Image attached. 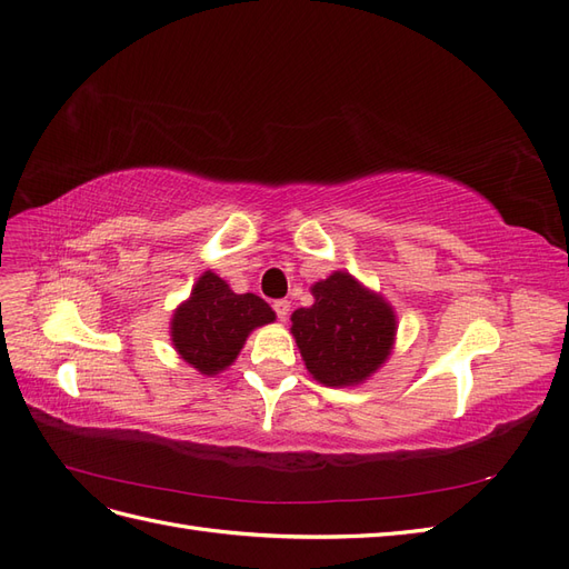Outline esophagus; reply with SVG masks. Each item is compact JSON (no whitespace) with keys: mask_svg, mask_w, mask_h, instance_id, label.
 <instances>
[{"mask_svg":"<svg viewBox=\"0 0 569 569\" xmlns=\"http://www.w3.org/2000/svg\"><path fill=\"white\" fill-rule=\"evenodd\" d=\"M272 308H274V313H278V318H280L282 322L289 318V301L280 299V301H274V303H272Z\"/></svg>","mask_w":569,"mask_h":569,"instance_id":"esophagus-1","label":"esophagus"}]
</instances>
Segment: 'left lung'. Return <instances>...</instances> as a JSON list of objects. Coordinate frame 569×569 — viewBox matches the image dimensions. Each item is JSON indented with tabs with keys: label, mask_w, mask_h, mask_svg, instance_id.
Wrapping results in <instances>:
<instances>
[{
	"label": "left lung",
	"mask_w": 569,
	"mask_h": 569,
	"mask_svg": "<svg viewBox=\"0 0 569 569\" xmlns=\"http://www.w3.org/2000/svg\"><path fill=\"white\" fill-rule=\"evenodd\" d=\"M311 295L313 306L291 313L306 370L325 387L363 385L391 356L399 330L393 306L347 270L316 282Z\"/></svg>",
	"instance_id": "1"
}]
</instances>
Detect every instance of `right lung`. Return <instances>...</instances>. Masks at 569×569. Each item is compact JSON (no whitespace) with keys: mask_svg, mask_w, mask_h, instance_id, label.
Listing matches in <instances>:
<instances>
[{"mask_svg":"<svg viewBox=\"0 0 569 569\" xmlns=\"http://www.w3.org/2000/svg\"><path fill=\"white\" fill-rule=\"evenodd\" d=\"M272 320L274 311L261 297L234 295L213 270H203L192 295L173 311L168 330L184 363L213 377L234 363L256 327Z\"/></svg>","mask_w":569,"mask_h":569,"instance_id":"add662e5","label":"right lung"}]
</instances>
